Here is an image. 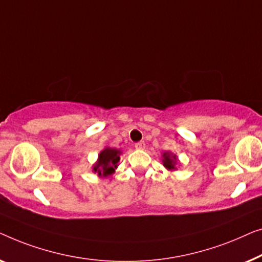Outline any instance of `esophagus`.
<instances>
[{"instance_id": "esophagus-1", "label": "esophagus", "mask_w": 262, "mask_h": 262, "mask_svg": "<svg viewBox=\"0 0 262 262\" xmlns=\"http://www.w3.org/2000/svg\"><path fill=\"white\" fill-rule=\"evenodd\" d=\"M145 142L143 141H140V142H138V143H135V148L136 149H143L145 148Z\"/></svg>"}]
</instances>
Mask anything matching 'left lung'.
<instances>
[{"mask_svg":"<svg viewBox=\"0 0 262 262\" xmlns=\"http://www.w3.org/2000/svg\"><path fill=\"white\" fill-rule=\"evenodd\" d=\"M161 158H163V165L165 168H167L168 171H177V164L179 163V159L176 154L171 152H164Z\"/></svg>","mask_w":262,"mask_h":262,"instance_id":"1","label":"left lung"}]
</instances>
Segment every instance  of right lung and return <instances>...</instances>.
Instances as JSON below:
<instances>
[{"label":"right lung","mask_w":262,"mask_h":262,"mask_svg":"<svg viewBox=\"0 0 262 262\" xmlns=\"http://www.w3.org/2000/svg\"><path fill=\"white\" fill-rule=\"evenodd\" d=\"M121 154L122 152L120 149L104 147V149L99 152L97 161L93 165V172L97 173L99 178H106L112 176L119 166Z\"/></svg>","instance_id":"add662e5"}]
</instances>
